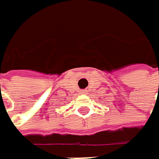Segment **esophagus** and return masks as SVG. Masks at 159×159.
Masks as SVG:
<instances>
[{
    "label": "esophagus",
    "instance_id": "obj_1",
    "mask_svg": "<svg viewBox=\"0 0 159 159\" xmlns=\"http://www.w3.org/2000/svg\"><path fill=\"white\" fill-rule=\"evenodd\" d=\"M87 92V90H82V94H85Z\"/></svg>",
    "mask_w": 159,
    "mask_h": 159
}]
</instances>
